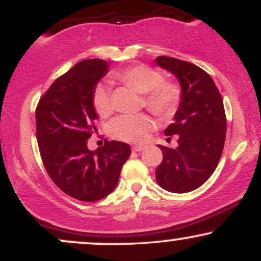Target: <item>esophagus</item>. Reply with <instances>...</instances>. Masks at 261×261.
Returning a JSON list of instances; mask_svg holds the SVG:
<instances>
[{
    "mask_svg": "<svg viewBox=\"0 0 261 261\" xmlns=\"http://www.w3.org/2000/svg\"><path fill=\"white\" fill-rule=\"evenodd\" d=\"M143 149H145V146H141V145L133 146V151H135V152H141V151H143Z\"/></svg>",
    "mask_w": 261,
    "mask_h": 261,
    "instance_id": "34e87169",
    "label": "esophagus"
}]
</instances>
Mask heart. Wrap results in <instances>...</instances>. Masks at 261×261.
I'll return each mask as SVG.
<instances>
[{
  "mask_svg": "<svg viewBox=\"0 0 261 261\" xmlns=\"http://www.w3.org/2000/svg\"><path fill=\"white\" fill-rule=\"evenodd\" d=\"M113 77L122 85L133 87L143 94L142 106L154 115L164 118L174 113L180 101V89L175 82L164 80L158 68L137 64L114 72ZM94 110L100 116L113 113V99L110 88L98 83L92 94ZM154 128V122L143 114L120 115L110 122L109 133L114 139L125 142H145Z\"/></svg>",
  "mask_w": 261,
  "mask_h": 261,
  "instance_id": "obj_1",
  "label": "heart"
}]
</instances>
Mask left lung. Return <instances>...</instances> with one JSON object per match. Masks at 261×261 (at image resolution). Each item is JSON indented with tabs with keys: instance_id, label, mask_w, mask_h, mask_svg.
<instances>
[{
	"instance_id": "left-lung-1",
	"label": "left lung",
	"mask_w": 261,
	"mask_h": 261,
	"mask_svg": "<svg viewBox=\"0 0 261 261\" xmlns=\"http://www.w3.org/2000/svg\"><path fill=\"white\" fill-rule=\"evenodd\" d=\"M155 62L181 85L174 122L164 131L166 136L178 135V147L160 145L163 160L155 179L170 193H189L207 180L221 160L227 130L223 100L214 80L199 66L168 56H158Z\"/></svg>"
}]
</instances>
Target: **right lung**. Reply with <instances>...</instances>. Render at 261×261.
Instances as JSON below:
<instances>
[{
    "label": "right lung",
    "instance_id": "1",
    "mask_svg": "<svg viewBox=\"0 0 261 261\" xmlns=\"http://www.w3.org/2000/svg\"><path fill=\"white\" fill-rule=\"evenodd\" d=\"M108 68L100 59L79 62L55 80L35 109L45 169L60 190L80 201H98L109 195L131 153L130 146L119 141H106L95 151L87 147L97 131L92 94Z\"/></svg>",
    "mask_w": 261,
    "mask_h": 261
}]
</instances>
